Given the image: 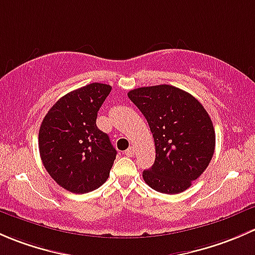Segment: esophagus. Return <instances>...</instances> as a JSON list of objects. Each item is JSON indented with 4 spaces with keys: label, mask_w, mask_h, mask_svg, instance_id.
<instances>
[{
    "label": "esophagus",
    "mask_w": 255,
    "mask_h": 255,
    "mask_svg": "<svg viewBox=\"0 0 255 255\" xmlns=\"http://www.w3.org/2000/svg\"><path fill=\"white\" fill-rule=\"evenodd\" d=\"M125 154H127L128 157H133V154H135V149H133V147H128L127 151H125Z\"/></svg>",
    "instance_id": "34e87169"
}]
</instances>
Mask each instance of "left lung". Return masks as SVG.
Returning a JSON list of instances; mask_svg holds the SVG:
<instances>
[{"label":"left lung","mask_w":255,"mask_h":255,"mask_svg":"<svg viewBox=\"0 0 255 255\" xmlns=\"http://www.w3.org/2000/svg\"><path fill=\"white\" fill-rule=\"evenodd\" d=\"M128 96L146 118L156 147V159L143 170V180L159 193L186 190L214 156L215 128L205 108L169 85L135 88Z\"/></svg>","instance_id":"1"}]
</instances>
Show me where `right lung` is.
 <instances>
[{"label":"right lung","mask_w":255,"mask_h":255,"mask_svg":"<svg viewBox=\"0 0 255 255\" xmlns=\"http://www.w3.org/2000/svg\"><path fill=\"white\" fill-rule=\"evenodd\" d=\"M112 91L91 83L59 99L43 119L39 152L50 177L75 194L98 189L108 179L117 149L97 128L98 110Z\"/></svg>","instance_id":"add662e5"}]
</instances>
